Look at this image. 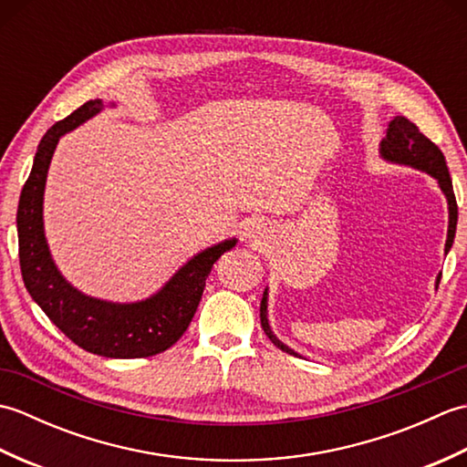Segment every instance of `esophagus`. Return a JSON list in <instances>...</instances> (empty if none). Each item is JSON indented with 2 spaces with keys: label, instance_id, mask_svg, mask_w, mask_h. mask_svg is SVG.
I'll list each match as a JSON object with an SVG mask.
<instances>
[{
  "label": "esophagus",
  "instance_id": "34e87169",
  "mask_svg": "<svg viewBox=\"0 0 467 467\" xmlns=\"http://www.w3.org/2000/svg\"><path fill=\"white\" fill-rule=\"evenodd\" d=\"M261 226H256V228H253V231L249 233V241H253V243H259L261 241Z\"/></svg>",
  "mask_w": 467,
  "mask_h": 467
}]
</instances>
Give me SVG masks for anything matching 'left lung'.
<instances>
[{
	"instance_id": "left-lung-1",
	"label": "left lung",
	"mask_w": 467,
	"mask_h": 467,
	"mask_svg": "<svg viewBox=\"0 0 467 467\" xmlns=\"http://www.w3.org/2000/svg\"><path fill=\"white\" fill-rule=\"evenodd\" d=\"M379 158L389 164H400V166H410L415 168V171H421L425 174H430L435 178L440 191L445 196V202H448V239H445V249L443 253L448 254L453 239H455V226H458V202H455V194H453V186H451V176L448 171V164H445V158L441 150L435 146L430 138H425L418 126L410 122L408 118L403 116H395L393 120L387 124V132L385 138L379 144ZM441 279V273L435 279V289H438ZM261 325L266 337L273 341V345L279 347L281 351L301 357L295 349H291L289 345H285L279 337H276L269 325V289H265L263 293V301H261Z\"/></svg>"
}]
</instances>
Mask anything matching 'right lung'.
<instances>
[{"label": "right lung", "instance_id": "1", "mask_svg": "<svg viewBox=\"0 0 467 467\" xmlns=\"http://www.w3.org/2000/svg\"><path fill=\"white\" fill-rule=\"evenodd\" d=\"M116 102L90 100L54 124L37 144L34 166L19 194V266L27 293L67 339L94 355L112 359L150 357L172 347L191 325L208 275L221 254L239 239H226L191 256L161 289L140 301L116 303L82 293L69 283L49 251L44 228V192L56 146L64 134Z\"/></svg>", "mask_w": 467, "mask_h": 467}]
</instances>
